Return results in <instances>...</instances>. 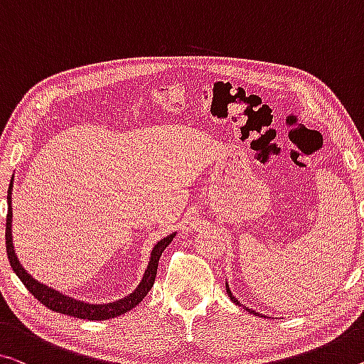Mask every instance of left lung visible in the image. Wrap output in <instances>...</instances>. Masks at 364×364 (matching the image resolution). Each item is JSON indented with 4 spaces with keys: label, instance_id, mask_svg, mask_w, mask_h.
Listing matches in <instances>:
<instances>
[{
    "label": "left lung",
    "instance_id": "8db88e82",
    "mask_svg": "<svg viewBox=\"0 0 364 364\" xmlns=\"http://www.w3.org/2000/svg\"><path fill=\"white\" fill-rule=\"evenodd\" d=\"M226 291H228V298H231V301H232V303H236L237 306H242V304H240L239 303V301L236 299V298H234V296H232V293H231V289H229V287H228V283H226ZM242 307H245V306H242ZM245 309H247V307H245ZM249 312H250V314H257V312L255 311H252V309H247Z\"/></svg>",
    "mask_w": 364,
    "mask_h": 364
}]
</instances>
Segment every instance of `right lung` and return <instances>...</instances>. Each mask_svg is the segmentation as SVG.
Wrapping results in <instances>:
<instances>
[{"mask_svg":"<svg viewBox=\"0 0 364 364\" xmlns=\"http://www.w3.org/2000/svg\"><path fill=\"white\" fill-rule=\"evenodd\" d=\"M11 188H13V181L9 183L8 190V216H6V252L11 268H13L16 275L24 283V287L29 289L33 298L37 301L52 309L55 312H60V314H66L71 317L77 318H87V321H105V318H114L117 316L125 314V312L132 311L133 307L138 306L144 299V296L149 293V289L153 288L154 279H156V272H158V264L161 255H163L164 249L172 242L176 234H169V236L159 240L158 244L154 245L153 252H151V259L146 272H144V277L141 283L138 284V288L127 298L117 301V303H109V304H89L82 303V301L73 299L70 296H65L58 293L57 289L48 288L47 284L38 283L37 279H33L29 273H27L22 265L19 264L18 257H16L14 247H13V234H11V218H13V206H11Z\"/></svg>","mask_w":364,"mask_h":364,"instance_id":"add662e5","label":"right lung"}]
</instances>
